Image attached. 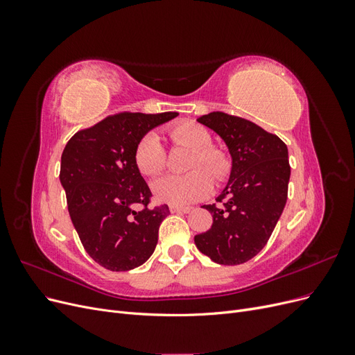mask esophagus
Here are the masks:
<instances>
[{
    "label": "esophagus",
    "instance_id": "esophagus-1",
    "mask_svg": "<svg viewBox=\"0 0 355 355\" xmlns=\"http://www.w3.org/2000/svg\"><path fill=\"white\" fill-rule=\"evenodd\" d=\"M171 213H189L191 207H182V206H170Z\"/></svg>",
    "mask_w": 355,
    "mask_h": 355
}]
</instances>
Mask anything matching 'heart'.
Listing matches in <instances>:
<instances>
[{
  "instance_id": "b5f03b06",
  "label": "heart",
  "mask_w": 355,
  "mask_h": 355,
  "mask_svg": "<svg viewBox=\"0 0 355 355\" xmlns=\"http://www.w3.org/2000/svg\"><path fill=\"white\" fill-rule=\"evenodd\" d=\"M171 141L194 151L188 175H168L154 184L155 197L171 206H187L202 200L211 191L214 180H223L230 171V159L220 149L211 146V135L206 127L184 121L168 130ZM166 149L155 133L145 135L135 148V164L144 176H157L166 167ZM203 170L201 171L200 168Z\"/></svg>"
}]
</instances>
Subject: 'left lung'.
I'll return each instance as SVG.
<instances>
[{
	"mask_svg": "<svg viewBox=\"0 0 355 355\" xmlns=\"http://www.w3.org/2000/svg\"><path fill=\"white\" fill-rule=\"evenodd\" d=\"M197 121L223 139L232 167L218 204L202 206L211 213V228L194 241L213 262L240 265L263 249L284 210L290 179L287 146L240 116L218 111Z\"/></svg>",
	"mask_w": 355,
	"mask_h": 355,
	"instance_id": "8db88e82",
	"label": "left lung"
}]
</instances>
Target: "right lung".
I'll return each mask as SVG.
<instances>
[{"instance_id":"1","label":"right lung","mask_w":355,"mask_h":355,"mask_svg":"<svg viewBox=\"0 0 355 355\" xmlns=\"http://www.w3.org/2000/svg\"><path fill=\"white\" fill-rule=\"evenodd\" d=\"M178 112H120L75 133L60 159L69 216L94 262L110 271L142 265L155 250L167 204L149 209L151 189L135 164L137 142ZM144 207L137 212L134 207Z\"/></svg>"}]
</instances>
